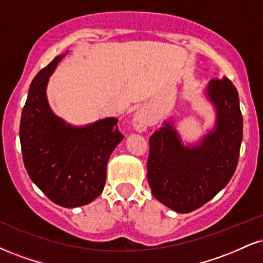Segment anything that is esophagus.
<instances>
[{"label":"esophagus","mask_w":263,"mask_h":263,"mask_svg":"<svg viewBox=\"0 0 263 263\" xmlns=\"http://www.w3.org/2000/svg\"><path fill=\"white\" fill-rule=\"evenodd\" d=\"M149 123L151 116L144 109L138 110V111L134 115V119H132V126H134V128L137 132L145 131L148 126H149Z\"/></svg>","instance_id":"obj_1"}]
</instances>
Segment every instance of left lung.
Wrapping results in <instances>:
<instances>
[{"label": "left lung", "mask_w": 263, "mask_h": 263, "mask_svg": "<svg viewBox=\"0 0 263 263\" xmlns=\"http://www.w3.org/2000/svg\"><path fill=\"white\" fill-rule=\"evenodd\" d=\"M205 96L217 110L216 126L196 145H183L173 123L149 138L147 179L158 201L179 213H189L227 186L238 165L242 115L238 90L223 80H212Z\"/></svg>", "instance_id": "left-lung-1"}]
</instances>
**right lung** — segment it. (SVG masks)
Returning <instances> with one entry per match:
<instances>
[{
    "label": "right lung",
    "instance_id": "right-lung-1",
    "mask_svg": "<svg viewBox=\"0 0 263 263\" xmlns=\"http://www.w3.org/2000/svg\"><path fill=\"white\" fill-rule=\"evenodd\" d=\"M63 56H56L31 82L20 138L31 181L53 203L73 208L90 203L103 192L107 160L123 136L115 118L76 127L52 112L46 85Z\"/></svg>",
    "mask_w": 263,
    "mask_h": 263
}]
</instances>
